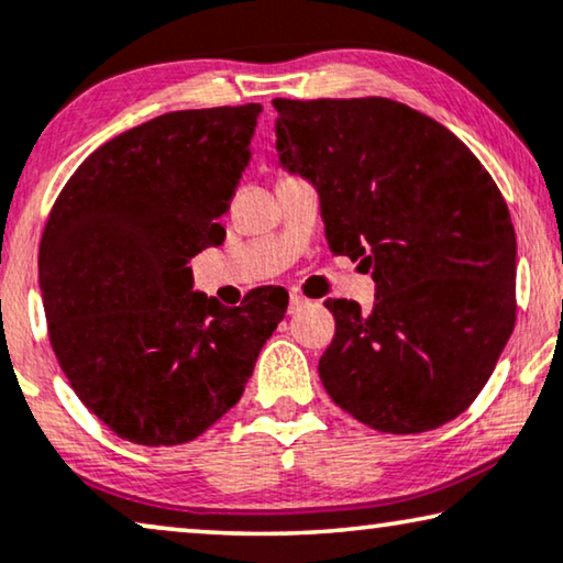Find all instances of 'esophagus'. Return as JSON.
Returning <instances> with one entry per match:
<instances>
[{"label":"esophagus","instance_id":"obj_1","mask_svg":"<svg viewBox=\"0 0 563 563\" xmlns=\"http://www.w3.org/2000/svg\"><path fill=\"white\" fill-rule=\"evenodd\" d=\"M305 305H307V299L297 295V291H291V295H289V314H295L297 309H301Z\"/></svg>","mask_w":563,"mask_h":563}]
</instances>
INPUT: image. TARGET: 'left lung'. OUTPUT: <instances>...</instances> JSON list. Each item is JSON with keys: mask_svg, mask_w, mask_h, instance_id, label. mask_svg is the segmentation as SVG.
<instances>
[{"mask_svg": "<svg viewBox=\"0 0 563 563\" xmlns=\"http://www.w3.org/2000/svg\"><path fill=\"white\" fill-rule=\"evenodd\" d=\"M276 152L320 195L332 254L361 258L376 305L328 299L320 357L340 409L419 434L467 409L516 324V231L450 129L390 99H274Z\"/></svg>", "mask_w": 563, "mask_h": 563, "instance_id": "left-lung-1", "label": "left lung"}]
</instances>
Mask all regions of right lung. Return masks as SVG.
Here are the masks:
<instances>
[{
	"label": "right lung",
	"instance_id": "add662e5",
	"mask_svg": "<svg viewBox=\"0 0 563 563\" xmlns=\"http://www.w3.org/2000/svg\"><path fill=\"white\" fill-rule=\"evenodd\" d=\"M258 103L173 111L101 144L47 218L40 291L73 390L113 434L144 446L200 437L246 388L287 291L241 307L192 291V256L251 162Z\"/></svg>",
	"mask_w": 563,
	"mask_h": 563
}]
</instances>
